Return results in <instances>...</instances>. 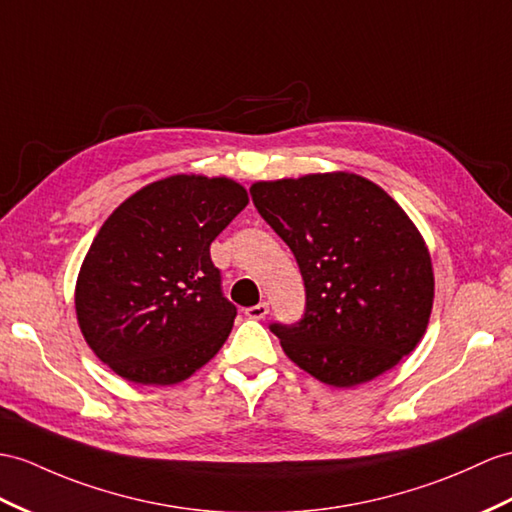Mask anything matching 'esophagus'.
I'll return each mask as SVG.
<instances>
[{
	"instance_id": "34e87169",
	"label": "esophagus",
	"mask_w": 512,
	"mask_h": 512,
	"mask_svg": "<svg viewBox=\"0 0 512 512\" xmlns=\"http://www.w3.org/2000/svg\"><path fill=\"white\" fill-rule=\"evenodd\" d=\"M267 313H269V304L267 302H260L256 306L245 308V317H249V319H265Z\"/></svg>"
}]
</instances>
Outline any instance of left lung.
<instances>
[{"label": "left lung", "mask_w": 512, "mask_h": 512, "mask_svg": "<svg viewBox=\"0 0 512 512\" xmlns=\"http://www.w3.org/2000/svg\"><path fill=\"white\" fill-rule=\"evenodd\" d=\"M249 191L304 278L302 321L271 326L299 369L350 389L415 350L432 313V258L389 193L350 171L263 180Z\"/></svg>", "instance_id": "1"}]
</instances>
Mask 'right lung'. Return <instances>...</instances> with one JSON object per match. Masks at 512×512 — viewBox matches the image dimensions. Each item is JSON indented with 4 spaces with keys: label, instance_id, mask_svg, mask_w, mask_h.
I'll list each match as a JSON object with an SVG mask.
<instances>
[{
    "label": "right lung",
    "instance_id": "1",
    "mask_svg": "<svg viewBox=\"0 0 512 512\" xmlns=\"http://www.w3.org/2000/svg\"><path fill=\"white\" fill-rule=\"evenodd\" d=\"M247 202L232 178L176 173L112 210L82 260L76 315L117 376L178 384L221 350L236 306L221 295L210 243Z\"/></svg>",
    "mask_w": 512,
    "mask_h": 512
}]
</instances>
